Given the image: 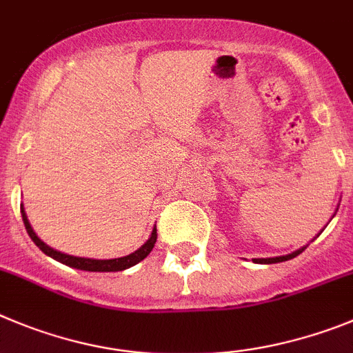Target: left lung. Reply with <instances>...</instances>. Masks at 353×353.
Instances as JSON below:
<instances>
[{
	"instance_id": "1",
	"label": "left lung",
	"mask_w": 353,
	"mask_h": 353,
	"mask_svg": "<svg viewBox=\"0 0 353 353\" xmlns=\"http://www.w3.org/2000/svg\"><path fill=\"white\" fill-rule=\"evenodd\" d=\"M305 248H299V250L292 252L289 255H282V257H268V259H254V263L257 264H274V263H283V261H289V259H294L296 255H299Z\"/></svg>"
}]
</instances>
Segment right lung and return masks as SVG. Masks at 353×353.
<instances>
[{"label":"right lung","mask_w":353,"mask_h":353,"mask_svg":"<svg viewBox=\"0 0 353 353\" xmlns=\"http://www.w3.org/2000/svg\"><path fill=\"white\" fill-rule=\"evenodd\" d=\"M21 213H22V221H24V225H26V231H28V234L31 236V240L37 243V247H40V250L43 252V254L50 255L52 259H56V261H59V263L66 264V266H70V268H77V270H83V271H122V270H128V268L134 266V264H138L140 261H143V259L147 257V255L152 252L155 241H157V229L154 228V231H152V234H150V238L147 240V243L141 245V247L138 248L137 252H132V254L125 255V257L105 259V261H98V259L75 257V255L63 254V252H57V250H54V248L48 247V245H45L43 241H41L40 238L34 234V231L31 229V225H29V221H28V216H26L24 210H21Z\"/></svg>","instance_id":"add662e5"}]
</instances>
